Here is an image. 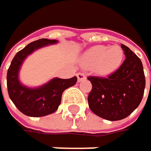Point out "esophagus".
Instances as JSON below:
<instances>
[{
  "instance_id": "1",
  "label": "esophagus",
  "mask_w": 151,
  "mask_h": 151,
  "mask_svg": "<svg viewBox=\"0 0 151 151\" xmlns=\"http://www.w3.org/2000/svg\"><path fill=\"white\" fill-rule=\"evenodd\" d=\"M76 76H77V79H78V81H82V80H85L86 79V75L84 73H81V72H79L76 74Z\"/></svg>"
}]
</instances>
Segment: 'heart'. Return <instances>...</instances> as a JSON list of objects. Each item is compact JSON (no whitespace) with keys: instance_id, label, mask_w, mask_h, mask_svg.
<instances>
[{"instance_id":"heart-1","label":"heart","mask_w":151,"mask_h":151,"mask_svg":"<svg viewBox=\"0 0 151 151\" xmlns=\"http://www.w3.org/2000/svg\"><path fill=\"white\" fill-rule=\"evenodd\" d=\"M123 59V51L119 45H96L88 49L82 57V64L94 67L100 74H108L119 67Z\"/></svg>"}]
</instances>
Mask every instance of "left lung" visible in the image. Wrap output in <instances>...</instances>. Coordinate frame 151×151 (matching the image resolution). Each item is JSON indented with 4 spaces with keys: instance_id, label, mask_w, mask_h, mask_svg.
I'll use <instances>...</instances> for the list:
<instances>
[{
    "instance_id": "left-lung-1",
    "label": "left lung",
    "mask_w": 151,
    "mask_h": 151,
    "mask_svg": "<svg viewBox=\"0 0 151 151\" xmlns=\"http://www.w3.org/2000/svg\"><path fill=\"white\" fill-rule=\"evenodd\" d=\"M126 59L119 68L106 77L89 76L92 84L87 101L96 116L116 121L129 116L140 104L146 85L140 59L121 45Z\"/></svg>"
}]
</instances>
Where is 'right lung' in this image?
<instances>
[{"label": "right lung", "instance_id": "1", "mask_svg": "<svg viewBox=\"0 0 151 151\" xmlns=\"http://www.w3.org/2000/svg\"><path fill=\"white\" fill-rule=\"evenodd\" d=\"M56 40L39 39L32 42L19 51L13 57L7 72L8 94L12 103L18 109L29 116H43L54 113L62 99V94L66 88L76 85L77 78H54L39 88H28L20 84L18 80L19 69L25 57L35 50L47 45L55 44Z\"/></svg>", "mask_w": 151, "mask_h": 151}]
</instances>
